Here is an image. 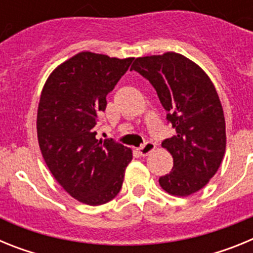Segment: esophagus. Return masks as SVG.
<instances>
[{
	"instance_id": "esophagus-1",
	"label": "esophagus",
	"mask_w": 253,
	"mask_h": 253,
	"mask_svg": "<svg viewBox=\"0 0 253 253\" xmlns=\"http://www.w3.org/2000/svg\"><path fill=\"white\" fill-rule=\"evenodd\" d=\"M154 149H156V146H154V143L146 142V143H144V144H143V146H140L139 148L137 149V151H138V153L140 154V156H143V157H144V156H148L149 153H152V152H153Z\"/></svg>"
}]
</instances>
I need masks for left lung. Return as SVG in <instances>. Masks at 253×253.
I'll use <instances>...</instances> for the list:
<instances>
[{
    "label": "left lung",
    "mask_w": 253,
    "mask_h": 253,
    "mask_svg": "<svg viewBox=\"0 0 253 253\" xmlns=\"http://www.w3.org/2000/svg\"><path fill=\"white\" fill-rule=\"evenodd\" d=\"M130 69L151 82L176 129V135L162 142L173 167L160 177L161 187L173 196L196 193L216 173L227 144L224 113L213 82L195 62L175 51L139 57Z\"/></svg>",
    "instance_id": "1"
}]
</instances>
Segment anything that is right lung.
<instances>
[{
	"mask_svg": "<svg viewBox=\"0 0 253 253\" xmlns=\"http://www.w3.org/2000/svg\"><path fill=\"white\" fill-rule=\"evenodd\" d=\"M134 58L81 51L49 75L40 95L37 133L49 171L69 195L102 205L118 195L133 158L128 147L96 139L97 115L106 96Z\"/></svg>",
	"mask_w": 253,
	"mask_h": 253,
	"instance_id": "obj_1",
	"label": "right lung"
}]
</instances>
